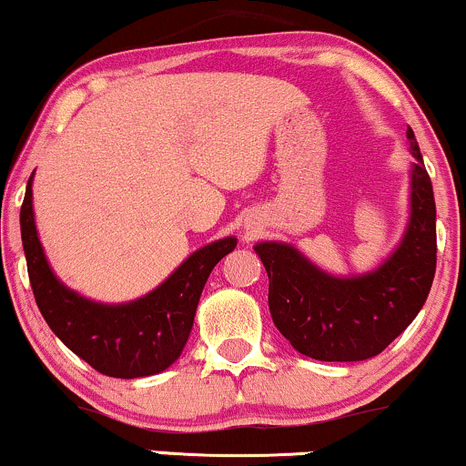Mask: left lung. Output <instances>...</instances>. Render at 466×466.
<instances>
[{"instance_id": "8db88e82", "label": "left lung", "mask_w": 466, "mask_h": 466, "mask_svg": "<svg viewBox=\"0 0 466 466\" xmlns=\"http://www.w3.org/2000/svg\"><path fill=\"white\" fill-rule=\"evenodd\" d=\"M414 165L406 232L380 267L332 276L299 249L262 240L254 251L268 276V310L299 354L325 362L378 356L419 315L436 271V204L421 149L408 130Z\"/></svg>"}]
</instances>
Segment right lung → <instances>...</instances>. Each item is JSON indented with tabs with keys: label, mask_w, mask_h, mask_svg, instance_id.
I'll use <instances>...</instances> for the list:
<instances>
[{
	"label": "right lung",
	"mask_w": 466,
	"mask_h": 466,
	"mask_svg": "<svg viewBox=\"0 0 466 466\" xmlns=\"http://www.w3.org/2000/svg\"><path fill=\"white\" fill-rule=\"evenodd\" d=\"M32 173L21 206L27 276L38 310L52 332L95 371L110 378H147L169 369L182 354L201 290L210 271L237 248V238L212 240L193 251L160 287L126 304H102L56 278L45 256L32 208Z\"/></svg>",
	"instance_id": "right-lung-1"
}]
</instances>
